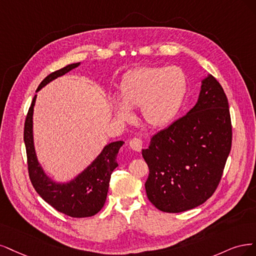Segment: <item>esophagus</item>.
<instances>
[{
	"label": "esophagus",
	"mask_w": 256,
	"mask_h": 256,
	"mask_svg": "<svg viewBox=\"0 0 256 256\" xmlns=\"http://www.w3.org/2000/svg\"><path fill=\"white\" fill-rule=\"evenodd\" d=\"M128 146L133 151L140 152V151H142V140L140 138H133V139L130 140Z\"/></svg>",
	"instance_id": "34e87169"
}]
</instances>
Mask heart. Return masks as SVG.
<instances>
[{"mask_svg": "<svg viewBox=\"0 0 256 256\" xmlns=\"http://www.w3.org/2000/svg\"><path fill=\"white\" fill-rule=\"evenodd\" d=\"M186 94V78L176 67L139 68L126 73L119 86V98H112L114 118L126 121L130 108L140 107L142 116L154 128L167 126L176 117Z\"/></svg>", "mask_w": 256, "mask_h": 256, "instance_id": "b5f03b06", "label": "heart"}]
</instances>
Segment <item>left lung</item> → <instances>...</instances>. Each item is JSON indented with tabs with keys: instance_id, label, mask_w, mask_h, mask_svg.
<instances>
[{
	"instance_id": "8db88e82",
	"label": "left lung",
	"mask_w": 256,
	"mask_h": 256,
	"mask_svg": "<svg viewBox=\"0 0 256 256\" xmlns=\"http://www.w3.org/2000/svg\"><path fill=\"white\" fill-rule=\"evenodd\" d=\"M232 146L224 88L212 74L201 80L198 101L184 117L155 134L142 156L150 173L148 199L164 212L203 204L215 192Z\"/></svg>"
}]
</instances>
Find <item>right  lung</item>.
Instances as JSON below:
<instances>
[{
    "mask_svg": "<svg viewBox=\"0 0 256 256\" xmlns=\"http://www.w3.org/2000/svg\"><path fill=\"white\" fill-rule=\"evenodd\" d=\"M80 62L71 64L57 70L41 82L36 92L55 78L64 76ZM37 94L34 96L24 126V144L26 148L28 166L30 182L42 199L64 215L73 218L92 217L100 212L106 201L112 171L118 167L117 155L123 142L106 144L94 160L68 182H56L41 166L35 150L32 133V114Z\"/></svg>",
    "mask_w": 256,
    "mask_h": 256,
    "instance_id": "obj_1",
    "label": "right lung"
}]
</instances>
